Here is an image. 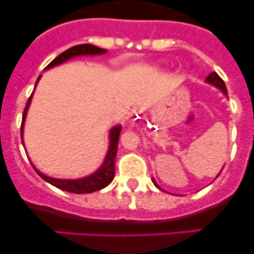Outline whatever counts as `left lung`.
<instances>
[{"mask_svg":"<svg viewBox=\"0 0 254 254\" xmlns=\"http://www.w3.org/2000/svg\"><path fill=\"white\" fill-rule=\"evenodd\" d=\"M205 81L207 82V83L212 84V86H215V87H217V88L221 89L222 93H225L227 96V89H226V86H225V82L222 81V78L220 77V76L217 75L216 72H211V73H210V75L206 77ZM220 173H221V172H220ZM220 173H219V175H220ZM219 175H217V177H219ZM153 183H155V181H153ZM155 186L157 187L158 189H160V187H158L156 183H155Z\"/></svg>","mask_w":254,"mask_h":254,"instance_id":"obj_1","label":"left lung"}]
</instances>
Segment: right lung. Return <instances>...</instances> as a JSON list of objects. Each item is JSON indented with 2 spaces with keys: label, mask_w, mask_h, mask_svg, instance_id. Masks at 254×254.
<instances>
[{
  "label": "right lung",
  "mask_w": 254,
  "mask_h": 254,
  "mask_svg": "<svg viewBox=\"0 0 254 254\" xmlns=\"http://www.w3.org/2000/svg\"><path fill=\"white\" fill-rule=\"evenodd\" d=\"M107 53L106 49H101L98 47H94L91 44H81V45H75V47L67 49L66 51L61 53L58 58L54 59L50 64L45 68L54 67L56 65H60V64L65 63V61L70 60V59L76 58L79 55H101V54ZM40 76L37 79V83L39 81ZM32 96L30 94L29 99L27 102V106H25L24 112H23V118H22V125H20V136L23 139V125H24L25 115H27V111L29 108V104L32 102ZM120 130L122 127L118 125L114 127L109 132V148L108 152H107L106 158H104V162L93 175L84 177L81 179H58V178H51L43 175L42 172L37 170V168L33 166V168L35 170V172L42 177L44 181H47L48 183H50L51 186L56 187V188L61 189V190L70 191V193H76V194H86V193H93V191L101 190V189L106 188L108 184L112 183L113 178L115 175V157H117V150H118V140H119ZM23 142V141H22Z\"/></svg>",
  "instance_id": "add662e5"
}]
</instances>
